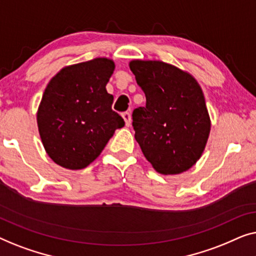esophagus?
Instances as JSON below:
<instances>
[{"instance_id":"34e87169","label":"esophagus","mask_w":256,"mask_h":256,"mask_svg":"<svg viewBox=\"0 0 256 256\" xmlns=\"http://www.w3.org/2000/svg\"><path fill=\"white\" fill-rule=\"evenodd\" d=\"M122 116H123L124 120H125V125H126V126H130V125H131V114H130L128 112H124Z\"/></svg>"}]
</instances>
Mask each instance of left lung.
<instances>
[{"instance_id": "1", "label": "left lung", "mask_w": 256, "mask_h": 256, "mask_svg": "<svg viewBox=\"0 0 256 256\" xmlns=\"http://www.w3.org/2000/svg\"><path fill=\"white\" fill-rule=\"evenodd\" d=\"M130 70L146 96L132 114L134 138L158 172L188 170L202 156L211 130L204 94L188 72L160 60H132Z\"/></svg>"}]
</instances>
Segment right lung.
I'll return each instance as SVG.
<instances>
[{
  "label": "right lung",
  "mask_w": 256,
  "mask_h": 256,
  "mask_svg": "<svg viewBox=\"0 0 256 256\" xmlns=\"http://www.w3.org/2000/svg\"><path fill=\"white\" fill-rule=\"evenodd\" d=\"M114 70V60L96 58L64 67L48 82L37 124L46 153L56 164L86 168L125 125L111 109L114 96L106 88Z\"/></svg>",
  "instance_id": "add662e5"
}]
</instances>
